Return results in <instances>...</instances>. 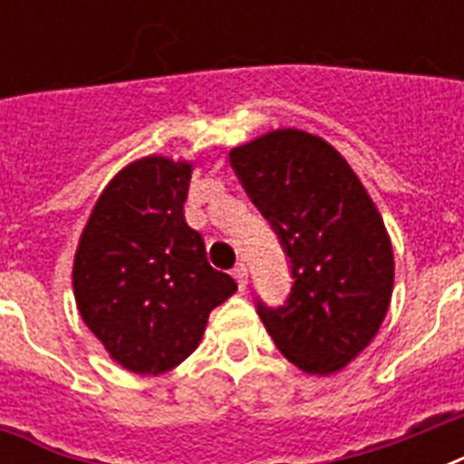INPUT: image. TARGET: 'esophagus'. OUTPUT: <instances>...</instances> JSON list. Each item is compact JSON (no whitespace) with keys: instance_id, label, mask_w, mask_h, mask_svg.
Instances as JSON below:
<instances>
[{"instance_id":"esophagus-1","label":"esophagus","mask_w":464,"mask_h":464,"mask_svg":"<svg viewBox=\"0 0 464 464\" xmlns=\"http://www.w3.org/2000/svg\"><path fill=\"white\" fill-rule=\"evenodd\" d=\"M233 279L238 282V289L240 291H246V286H247V267H246V265H243V262L233 267Z\"/></svg>"}]
</instances>
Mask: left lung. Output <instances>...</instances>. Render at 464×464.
<instances>
[{
    "instance_id": "obj_1",
    "label": "left lung",
    "mask_w": 464,
    "mask_h": 464,
    "mask_svg": "<svg viewBox=\"0 0 464 464\" xmlns=\"http://www.w3.org/2000/svg\"><path fill=\"white\" fill-rule=\"evenodd\" d=\"M247 197L291 262L289 298L257 301L276 349L310 375L359 356L388 313L395 257L381 211L337 149L304 130H275L228 154Z\"/></svg>"
}]
</instances>
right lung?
<instances>
[{
	"mask_svg": "<svg viewBox=\"0 0 464 464\" xmlns=\"http://www.w3.org/2000/svg\"><path fill=\"white\" fill-rule=\"evenodd\" d=\"M192 163L144 156L98 197L74 255L83 323L120 366L166 373L195 352L209 313L236 282L207 260L182 214Z\"/></svg>",
	"mask_w": 464,
	"mask_h": 464,
	"instance_id": "add662e5",
	"label": "right lung"
}]
</instances>
